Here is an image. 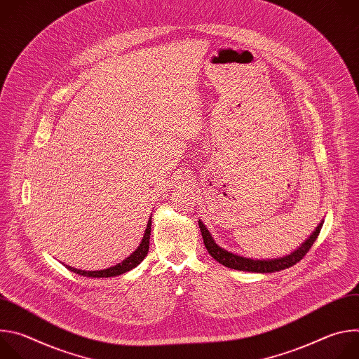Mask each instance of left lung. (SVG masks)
Returning a JSON list of instances; mask_svg holds the SVG:
<instances>
[{
	"label": "left lung",
	"mask_w": 359,
	"mask_h": 359,
	"mask_svg": "<svg viewBox=\"0 0 359 359\" xmlns=\"http://www.w3.org/2000/svg\"><path fill=\"white\" fill-rule=\"evenodd\" d=\"M323 223L324 222H321L318 224V227L314 230V233L310 236V238H306L301 244V247H298L294 252L285 255V257H278V259H273V260H254V259H247V257H243V255L230 252V251L222 248L219 244H216L212 234L209 233V230L206 229V226L203 224L201 220H198V227H200V231H201L204 245H206L209 254L217 263H220V264H223L229 269L238 270V271L274 273V271H280V270H285L288 267H292L299 260H302L304 255L310 251L311 245L317 240V237L321 231Z\"/></svg>",
	"instance_id": "1"
}]
</instances>
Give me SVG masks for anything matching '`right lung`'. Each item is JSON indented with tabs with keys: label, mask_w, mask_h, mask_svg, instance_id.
<instances>
[{
	"label": "right lung",
	"mask_w": 359,
	"mask_h": 359,
	"mask_svg": "<svg viewBox=\"0 0 359 359\" xmlns=\"http://www.w3.org/2000/svg\"><path fill=\"white\" fill-rule=\"evenodd\" d=\"M150 227H151V217H149V222H147V226H146V230H144V234H143V238H142V243L139 244V247L129 255L128 259H125L122 263H119L114 267H109V269H105V270H97V271H85V270L74 269V267L67 266L64 263L62 264L72 273H76V274L83 276V277H92V278H104V277L108 278V277H115V276H121L123 273H128L132 269H135L136 266H139L147 255Z\"/></svg>",
	"instance_id": "right-lung-1"
}]
</instances>
